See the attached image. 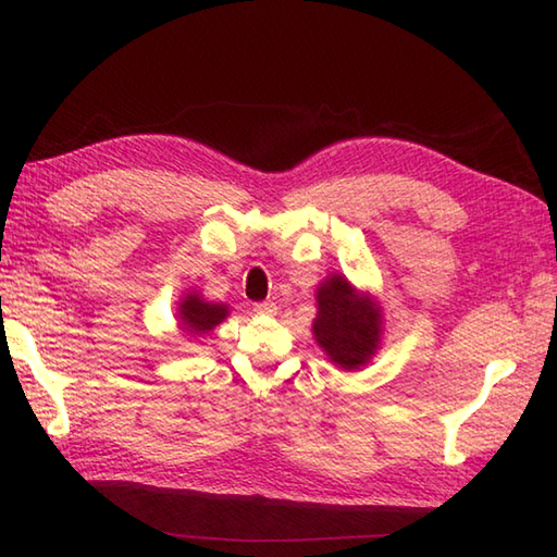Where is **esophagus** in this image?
Returning <instances> with one entry per match:
<instances>
[{"label": "esophagus", "mask_w": 557, "mask_h": 557, "mask_svg": "<svg viewBox=\"0 0 557 557\" xmlns=\"http://www.w3.org/2000/svg\"><path fill=\"white\" fill-rule=\"evenodd\" d=\"M253 311L260 313V315H275L277 313V306L272 301H263V304H256Z\"/></svg>", "instance_id": "esophagus-1"}]
</instances>
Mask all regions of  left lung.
<instances>
[{
  "label": "left lung",
  "mask_w": 557,
  "mask_h": 557,
  "mask_svg": "<svg viewBox=\"0 0 557 557\" xmlns=\"http://www.w3.org/2000/svg\"><path fill=\"white\" fill-rule=\"evenodd\" d=\"M313 337L327 361L342 371H361L383 342V309L373 294L361 292L335 272L315 289Z\"/></svg>",
  "instance_id": "obj_1"
}]
</instances>
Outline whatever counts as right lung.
<instances>
[{"instance_id": "add662e5", "label": "right lung", "mask_w": 557, "mask_h": 557, "mask_svg": "<svg viewBox=\"0 0 557 557\" xmlns=\"http://www.w3.org/2000/svg\"><path fill=\"white\" fill-rule=\"evenodd\" d=\"M227 315V304L208 301L194 289L182 294L180 306H176V321H180V330L186 337H203L212 333Z\"/></svg>"}]
</instances>
